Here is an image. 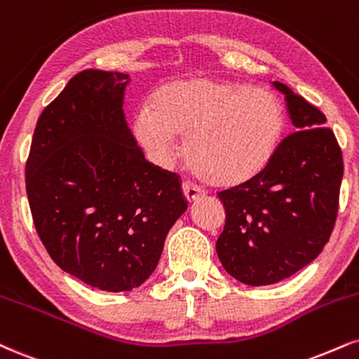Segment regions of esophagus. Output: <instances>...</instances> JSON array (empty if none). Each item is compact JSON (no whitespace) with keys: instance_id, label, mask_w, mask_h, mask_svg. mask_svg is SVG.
Instances as JSON below:
<instances>
[{"instance_id":"1","label":"esophagus","mask_w":359,"mask_h":359,"mask_svg":"<svg viewBox=\"0 0 359 359\" xmlns=\"http://www.w3.org/2000/svg\"><path fill=\"white\" fill-rule=\"evenodd\" d=\"M182 191H184L185 198H187L189 202H196L201 197H204V194H205L201 187H198V185L191 182V180H185V182L182 184Z\"/></svg>"}]
</instances>
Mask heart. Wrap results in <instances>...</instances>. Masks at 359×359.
Returning <instances> with one entry per match:
<instances>
[{
    "mask_svg": "<svg viewBox=\"0 0 359 359\" xmlns=\"http://www.w3.org/2000/svg\"><path fill=\"white\" fill-rule=\"evenodd\" d=\"M284 125L274 93L237 81L174 80L155 90L133 135L157 162L174 154L175 135L198 175L214 184H241L264 168Z\"/></svg>",
    "mask_w": 359,
    "mask_h": 359,
    "instance_id": "heart-1",
    "label": "heart"
}]
</instances>
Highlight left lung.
<instances>
[{
  "mask_svg": "<svg viewBox=\"0 0 359 359\" xmlns=\"http://www.w3.org/2000/svg\"><path fill=\"white\" fill-rule=\"evenodd\" d=\"M296 130L259 174L217 192L226 226L215 249L224 269L248 286L289 278L319 256L334 229L343 154L321 110L279 81Z\"/></svg>",
  "mask_w": 359,
  "mask_h": 359,
  "instance_id": "obj_1",
  "label": "left lung"
}]
</instances>
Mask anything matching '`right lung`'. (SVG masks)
Segmentation results:
<instances>
[{
	"label": "right lung",
	"mask_w": 359,
	"mask_h": 359,
	"mask_svg": "<svg viewBox=\"0 0 359 359\" xmlns=\"http://www.w3.org/2000/svg\"><path fill=\"white\" fill-rule=\"evenodd\" d=\"M128 75L83 70L45 107L27 161L33 222L55 264L122 292L154 273L187 209L182 180L145 158L123 114Z\"/></svg>",
	"instance_id": "obj_1"
}]
</instances>
